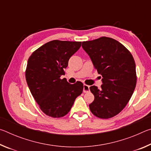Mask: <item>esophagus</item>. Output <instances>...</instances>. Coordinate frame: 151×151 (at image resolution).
Instances as JSON below:
<instances>
[{
    "label": "esophagus",
    "instance_id": "esophagus-1",
    "mask_svg": "<svg viewBox=\"0 0 151 151\" xmlns=\"http://www.w3.org/2000/svg\"><path fill=\"white\" fill-rule=\"evenodd\" d=\"M89 86L88 85H83V92L84 93H88V92H89Z\"/></svg>",
    "mask_w": 151,
    "mask_h": 151
}]
</instances>
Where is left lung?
I'll use <instances>...</instances> for the list:
<instances>
[{
	"instance_id": "8db88e82",
	"label": "left lung",
	"mask_w": 151,
	"mask_h": 151,
	"mask_svg": "<svg viewBox=\"0 0 151 151\" xmlns=\"http://www.w3.org/2000/svg\"><path fill=\"white\" fill-rule=\"evenodd\" d=\"M82 47L103 76L101 88L90 87L94 99L89 108L99 118H112L126 106L136 87L134 58L123 45L110 37L84 41Z\"/></svg>"
}]
</instances>
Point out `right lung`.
Here are the masks:
<instances>
[{
  "instance_id": "obj_1",
  "label": "right lung",
  "mask_w": 151,
  "mask_h": 151,
  "mask_svg": "<svg viewBox=\"0 0 151 151\" xmlns=\"http://www.w3.org/2000/svg\"><path fill=\"white\" fill-rule=\"evenodd\" d=\"M81 46V42L51 40L29 58L25 71L27 85L40 110L48 116H65L83 93L81 82L71 85L66 78H60L69 58Z\"/></svg>"
}]
</instances>
